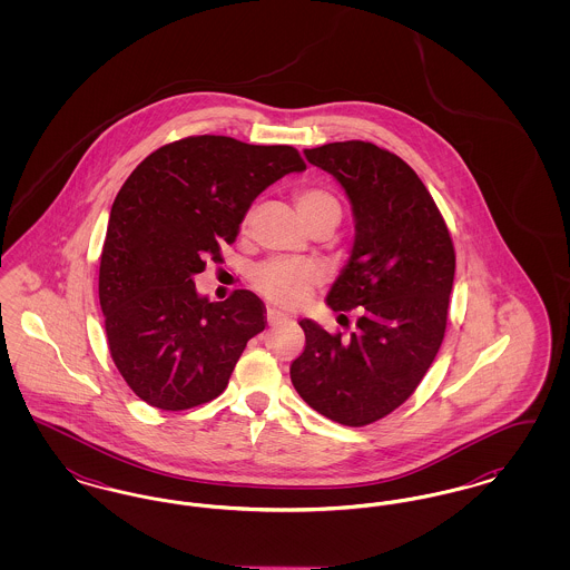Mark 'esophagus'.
I'll return each instance as SVG.
<instances>
[{
	"label": "esophagus",
	"mask_w": 570,
	"mask_h": 570,
	"mask_svg": "<svg viewBox=\"0 0 570 570\" xmlns=\"http://www.w3.org/2000/svg\"><path fill=\"white\" fill-rule=\"evenodd\" d=\"M267 323L269 326L284 325V323H288V318L275 309H267Z\"/></svg>",
	"instance_id": "1"
}]
</instances>
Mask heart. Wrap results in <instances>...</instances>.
Returning <instances> with one entry per match:
<instances>
[{
    "label": "heart",
    "instance_id": "b5f03b06",
    "mask_svg": "<svg viewBox=\"0 0 570 570\" xmlns=\"http://www.w3.org/2000/svg\"><path fill=\"white\" fill-rule=\"evenodd\" d=\"M295 203L305 224L318 214L340 212L337 200L328 191L318 190V188L298 191ZM321 279H323V273L314 265L291 263V261H267L252 272L254 288L282 307L298 305L314 291V286L321 284Z\"/></svg>",
    "mask_w": 570,
    "mask_h": 570
}]
</instances>
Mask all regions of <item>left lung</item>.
Masks as SVG:
<instances>
[{
	"label": "left lung",
	"instance_id": "obj_1",
	"mask_svg": "<svg viewBox=\"0 0 570 570\" xmlns=\"http://www.w3.org/2000/svg\"><path fill=\"white\" fill-rule=\"evenodd\" d=\"M303 154L351 200L353 249L326 305L344 318L356 309L358 318L351 335H331L303 318L305 348L291 365V380L326 419L363 428L402 406L434 363L455 249L432 194L395 154L363 140Z\"/></svg>",
	"mask_w": 570,
	"mask_h": 570
}]
</instances>
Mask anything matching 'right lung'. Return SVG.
<instances>
[{"label":"right lung","instance_id":"right-lung-1","mask_svg":"<svg viewBox=\"0 0 570 570\" xmlns=\"http://www.w3.org/2000/svg\"><path fill=\"white\" fill-rule=\"evenodd\" d=\"M305 170L288 145L188 136L136 166L110 207L100 258L109 351L136 395L160 410L216 400L261 333L265 305L249 291L200 297L194 277L233 244L254 198Z\"/></svg>","mask_w":570,"mask_h":570}]
</instances>
